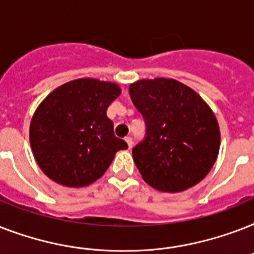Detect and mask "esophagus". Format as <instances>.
Listing matches in <instances>:
<instances>
[{
  "label": "esophagus",
  "instance_id": "1",
  "mask_svg": "<svg viewBox=\"0 0 254 254\" xmlns=\"http://www.w3.org/2000/svg\"><path fill=\"white\" fill-rule=\"evenodd\" d=\"M125 141H127V147H129V149H131V147H133V138H131V137H127V138H125Z\"/></svg>",
  "mask_w": 254,
  "mask_h": 254
}]
</instances>
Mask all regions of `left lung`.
I'll use <instances>...</instances> for the list:
<instances>
[{"label":"left lung","instance_id":"8db88e82","mask_svg":"<svg viewBox=\"0 0 254 254\" xmlns=\"http://www.w3.org/2000/svg\"><path fill=\"white\" fill-rule=\"evenodd\" d=\"M146 135L133 147L143 181L163 192H179L204 179L220 147L217 120L196 92L174 79H143L129 85Z\"/></svg>","mask_w":254,"mask_h":254}]
</instances>
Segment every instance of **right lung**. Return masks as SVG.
<instances>
[{"label": "right lung", "instance_id": "obj_1", "mask_svg": "<svg viewBox=\"0 0 254 254\" xmlns=\"http://www.w3.org/2000/svg\"><path fill=\"white\" fill-rule=\"evenodd\" d=\"M121 93L115 83L77 79L54 89L34 113L30 145L43 173L62 186L84 187L104 175L119 150L107 109Z\"/></svg>", "mask_w": 254, "mask_h": 254}]
</instances>
